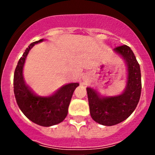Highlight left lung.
I'll return each instance as SVG.
<instances>
[{"instance_id": "1", "label": "left lung", "mask_w": 155, "mask_h": 155, "mask_svg": "<svg viewBox=\"0 0 155 155\" xmlns=\"http://www.w3.org/2000/svg\"><path fill=\"white\" fill-rule=\"evenodd\" d=\"M125 59L128 78L124 93L115 97H101L96 91L87 87L90 114L94 121L106 126L121 123L133 113L140 101L142 82L140 64L134 52L126 45L114 48Z\"/></svg>"}]
</instances>
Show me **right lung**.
<instances>
[{"instance_id":"right-lung-1","label":"right lung","mask_w":155,"mask_h":155,"mask_svg":"<svg viewBox=\"0 0 155 155\" xmlns=\"http://www.w3.org/2000/svg\"><path fill=\"white\" fill-rule=\"evenodd\" d=\"M43 40L31 43L19 59L14 73L13 87L17 104L23 114L38 125L49 127L59 124L66 118L73 91L79 84H68L49 97L37 96L26 85L22 75L25 58L31 48Z\"/></svg>"}]
</instances>
